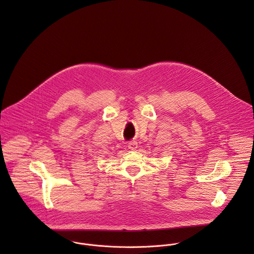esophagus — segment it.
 <instances>
[{"label":"esophagus","instance_id":"esophagus-1","mask_svg":"<svg viewBox=\"0 0 254 254\" xmlns=\"http://www.w3.org/2000/svg\"><path fill=\"white\" fill-rule=\"evenodd\" d=\"M127 148L129 150H135L137 148V142L135 140H132V141H129L127 143Z\"/></svg>","mask_w":254,"mask_h":254}]
</instances>
